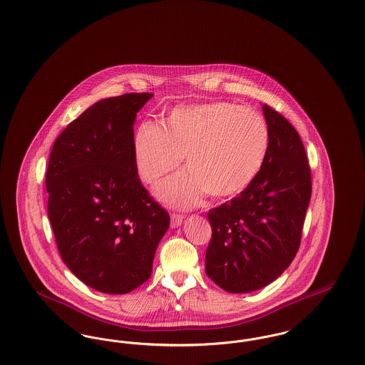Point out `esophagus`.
<instances>
[{"label": "esophagus", "mask_w": 365, "mask_h": 365, "mask_svg": "<svg viewBox=\"0 0 365 365\" xmlns=\"http://www.w3.org/2000/svg\"><path fill=\"white\" fill-rule=\"evenodd\" d=\"M182 222H183V215H180V213H173L171 215V227L173 228L180 226Z\"/></svg>", "instance_id": "34e87169"}]
</instances>
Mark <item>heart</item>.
Returning <instances> with one entry per match:
<instances>
[{
  "instance_id": "1",
  "label": "heart",
  "mask_w": 365,
  "mask_h": 365,
  "mask_svg": "<svg viewBox=\"0 0 365 365\" xmlns=\"http://www.w3.org/2000/svg\"><path fill=\"white\" fill-rule=\"evenodd\" d=\"M269 149V130L259 112L216 101L176 106L164 120L140 123L134 137L139 176L155 183L179 167L187 173L157 185L156 195L178 208L197 205L205 192L226 198L245 190L259 175Z\"/></svg>"
}]
</instances>
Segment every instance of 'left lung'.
<instances>
[{"instance_id":"obj_1","label":"left lung","mask_w":365,"mask_h":365,"mask_svg":"<svg viewBox=\"0 0 365 365\" xmlns=\"http://www.w3.org/2000/svg\"><path fill=\"white\" fill-rule=\"evenodd\" d=\"M269 149L256 179L208 212L212 238L205 272L228 293H250L278 279L294 260L311 201L305 148L294 127L262 105Z\"/></svg>"}]
</instances>
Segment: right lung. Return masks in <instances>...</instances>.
<instances>
[{"label":"right lung","instance_id":"1","mask_svg":"<svg viewBox=\"0 0 365 365\" xmlns=\"http://www.w3.org/2000/svg\"><path fill=\"white\" fill-rule=\"evenodd\" d=\"M152 93L90 108L57 137L46 171L48 215L60 256L88 287L125 294L145 283L170 215L142 186L134 122Z\"/></svg>","mask_w":365,"mask_h":365}]
</instances>
